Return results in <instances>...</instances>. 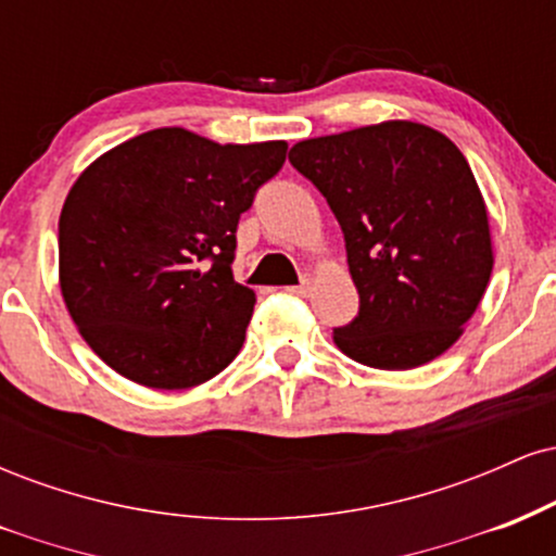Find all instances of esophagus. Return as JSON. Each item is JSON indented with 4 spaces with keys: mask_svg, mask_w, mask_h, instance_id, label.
Returning <instances> with one entry per match:
<instances>
[{
    "mask_svg": "<svg viewBox=\"0 0 556 556\" xmlns=\"http://www.w3.org/2000/svg\"><path fill=\"white\" fill-rule=\"evenodd\" d=\"M287 292H292V295H300V298H308L311 295V282H308V279H305L303 285L287 287Z\"/></svg>",
    "mask_w": 556,
    "mask_h": 556,
    "instance_id": "obj_1",
    "label": "esophagus"
}]
</instances>
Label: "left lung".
<instances>
[{
    "mask_svg": "<svg viewBox=\"0 0 556 556\" xmlns=\"http://www.w3.org/2000/svg\"><path fill=\"white\" fill-rule=\"evenodd\" d=\"M290 164L327 198L344 235L358 316L334 329L348 358L424 366L460 340L486 292L489 214L450 138L407 119L300 140Z\"/></svg>",
    "mask_w": 556,
    "mask_h": 556,
    "instance_id": "left-lung-1",
    "label": "left lung"
}]
</instances>
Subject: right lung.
<instances>
[{
	"instance_id": "right-lung-1",
	"label": "right lung",
	"mask_w": 556,
	"mask_h": 556,
	"mask_svg": "<svg viewBox=\"0 0 556 556\" xmlns=\"http://www.w3.org/2000/svg\"><path fill=\"white\" fill-rule=\"evenodd\" d=\"M285 154V140L222 146L159 127L75 180L60 214V287L106 366L151 389H190L235 361L256 305L232 277L235 232Z\"/></svg>"
}]
</instances>
